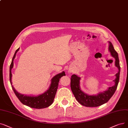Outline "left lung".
I'll return each mask as SVG.
<instances>
[{
	"instance_id": "obj_1",
	"label": "left lung",
	"mask_w": 128,
	"mask_h": 128,
	"mask_svg": "<svg viewBox=\"0 0 128 128\" xmlns=\"http://www.w3.org/2000/svg\"><path fill=\"white\" fill-rule=\"evenodd\" d=\"M109 50L112 56L116 59L115 65L118 68L119 70L118 73L116 74V80H114L115 82V85L112 87H109L108 90L100 93L97 95H88L80 90V78L76 75H73L71 76V90L78 102H79L82 106L90 107H98L101 106L109 101V100L113 96L116 90L119 80L120 66L118 53L115 51L112 44L110 42H109Z\"/></svg>"
}]
</instances>
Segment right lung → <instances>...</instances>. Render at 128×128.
I'll return each mask as SVG.
<instances>
[{"mask_svg": "<svg viewBox=\"0 0 128 128\" xmlns=\"http://www.w3.org/2000/svg\"><path fill=\"white\" fill-rule=\"evenodd\" d=\"M19 50V48L16 51L12 60V63H11L10 66L9 79L11 84H12V68L14 66V60L15 58L16 53ZM65 75V72H63L62 73L55 76L52 79L51 84L48 90L46 92L38 96H29L22 95V94H21L16 92L14 90L13 86H12V87L16 96L17 97L21 102L22 103L24 104H25L27 106H29L33 108L42 109L50 106L53 103L58 86L60 79L62 76Z\"/></svg>", "mask_w": 128, "mask_h": 128, "instance_id": "right-lung-1", "label": "right lung"}]
</instances>
